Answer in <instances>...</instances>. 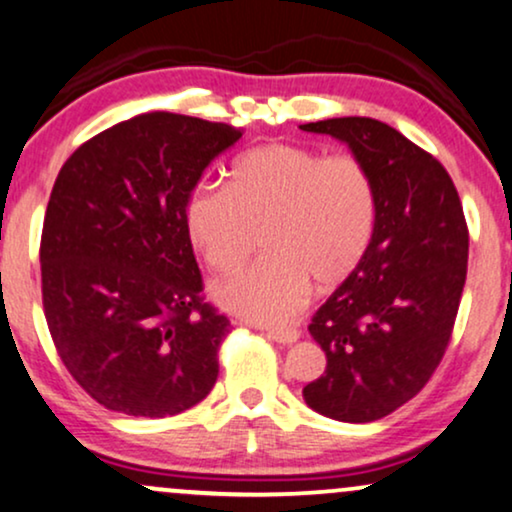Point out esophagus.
I'll list each match as a JSON object with an SVG mask.
<instances>
[{
	"mask_svg": "<svg viewBox=\"0 0 512 512\" xmlns=\"http://www.w3.org/2000/svg\"><path fill=\"white\" fill-rule=\"evenodd\" d=\"M267 336L272 338V341L276 343H283V346H291V343H295L300 338V331L298 329H267Z\"/></svg>",
	"mask_w": 512,
	"mask_h": 512,
	"instance_id": "esophagus-1",
	"label": "esophagus"
}]
</instances>
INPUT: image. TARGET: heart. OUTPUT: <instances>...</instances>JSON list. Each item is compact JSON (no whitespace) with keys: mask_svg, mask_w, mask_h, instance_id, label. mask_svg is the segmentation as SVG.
Masks as SVG:
<instances>
[{"mask_svg":"<svg viewBox=\"0 0 512 512\" xmlns=\"http://www.w3.org/2000/svg\"><path fill=\"white\" fill-rule=\"evenodd\" d=\"M226 176V188L197 183L188 193L190 243L217 274L248 260L260 229L269 255L214 286L224 310L257 324H286L307 305L312 281L338 286L367 257L379 190L362 157L267 143L233 159Z\"/></svg>","mask_w":512,"mask_h":512,"instance_id":"b5f03b06","label":"heart"}]
</instances>
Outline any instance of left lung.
Instances as JSON below:
<instances>
[{"label": "left lung", "mask_w": 512, "mask_h": 512, "mask_svg": "<svg viewBox=\"0 0 512 512\" xmlns=\"http://www.w3.org/2000/svg\"><path fill=\"white\" fill-rule=\"evenodd\" d=\"M343 140L372 169L379 217L367 257L312 317L326 369L305 403L338 422H374L424 389L451 341L470 233L439 159L367 116L300 126Z\"/></svg>", "instance_id": "1"}]
</instances>
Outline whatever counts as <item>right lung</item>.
<instances>
[{
	"instance_id": "add662e5",
	"label": "right lung",
	"mask_w": 512,
	"mask_h": 512,
	"mask_svg": "<svg viewBox=\"0 0 512 512\" xmlns=\"http://www.w3.org/2000/svg\"><path fill=\"white\" fill-rule=\"evenodd\" d=\"M229 123L152 112L116 123L61 166L40 240L54 348L107 410L178 415L212 391L231 322L202 298L183 205Z\"/></svg>"
}]
</instances>
